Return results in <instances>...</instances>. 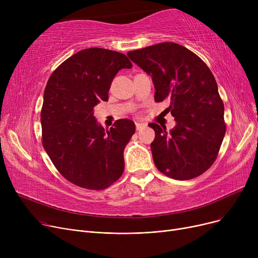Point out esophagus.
Segmentation results:
<instances>
[{"mask_svg": "<svg viewBox=\"0 0 258 258\" xmlns=\"http://www.w3.org/2000/svg\"><path fill=\"white\" fill-rule=\"evenodd\" d=\"M144 126H146L145 123H141V122H137V123H136V130H137V131H140V130L143 128Z\"/></svg>", "mask_w": 258, "mask_h": 258, "instance_id": "obj_1", "label": "esophagus"}]
</instances>
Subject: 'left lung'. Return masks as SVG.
<instances>
[{
    "label": "left lung",
    "mask_w": 258,
    "mask_h": 258,
    "mask_svg": "<svg viewBox=\"0 0 258 258\" xmlns=\"http://www.w3.org/2000/svg\"><path fill=\"white\" fill-rule=\"evenodd\" d=\"M127 56L152 76L155 100L169 101L164 112L174 117L169 132L150 123L156 133L151 144L157 168L174 180L199 177L213 164L226 123L224 103L215 78L197 54L175 43H160L130 51Z\"/></svg>",
    "instance_id": "obj_1"
}]
</instances>
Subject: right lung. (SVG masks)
Listing matches in <instances>:
<instances>
[{
  "label": "right lung",
  "instance_id": "1",
  "mask_svg": "<svg viewBox=\"0 0 258 258\" xmlns=\"http://www.w3.org/2000/svg\"><path fill=\"white\" fill-rule=\"evenodd\" d=\"M132 67L123 53L89 48L66 59L48 80L40 112L43 146L62 177L79 187L101 190L123 173L135 123L119 119L104 130L94 106L107 101L116 74Z\"/></svg>",
  "mask_w": 258,
  "mask_h": 258
}]
</instances>
